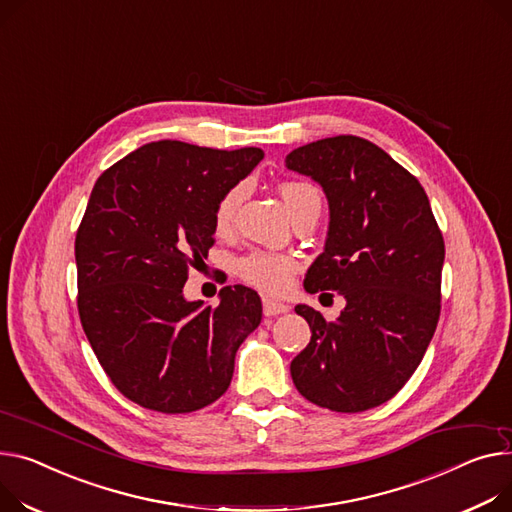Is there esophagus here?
I'll list each match as a JSON object with an SVG mask.
<instances>
[{
  "mask_svg": "<svg viewBox=\"0 0 512 512\" xmlns=\"http://www.w3.org/2000/svg\"><path fill=\"white\" fill-rule=\"evenodd\" d=\"M288 309H290V306L284 304V302L263 298V313H265V317H276V315L288 313Z\"/></svg>",
  "mask_w": 512,
  "mask_h": 512,
  "instance_id": "obj_1",
  "label": "esophagus"
}]
</instances>
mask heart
<instances>
[{
  "label": "heart",
  "mask_w": 512,
  "mask_h": 512,
  "mask_svg": "<svg viewBox=\"0 0 512 512\" xmlns=\"http://www.w3.org/2000/svg\"><path fill=\"white\" fill-rule=\"evenodd\" d=\"M280 195L286 203L290 214H296L304 203L319 201L321 195L315 185L304 181H286L280 185ZM245 197V187L234 185L228 189L216 203L214 210V224L218 230H228L234 222L236 210L241 206ZM298 269V261L290 255H280L271 251H255L247 255L241 263H238V271L241 276L253 284L255 288L267 292V294H282L292 286V278Z\"/></svg>",
  "instance_id": "obj_1"
}]
</instances>
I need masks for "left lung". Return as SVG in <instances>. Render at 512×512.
Masks as SVG:
<instances>
[{"instance_id":"obj_1","label":"left lung","mask_w":512,"mask_h":512,"mask_svg":"<svg viewBox=\"0 0 512 512\" xmlns=\"http://www.w3.org/2000/svg\"><path fill=\"white\" fill-rule=\"evenodd\" d=\"M286 166L317 181L329 201L325 249L304 290L346 298L335 321L296 304L311 342L290 364L292 381L319 407L364 412L389 401L426 354L440 317L445 241L418 179L368 140L306 144Z\"/></svg>"}]
</instances>
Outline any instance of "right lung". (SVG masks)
<instances>
[{
    "instance_id": "1",
    "label": "right lung",
    "mask_w": 512,
    "mask_h": 512,
    "mask_svg": "<svg viewBox=\"0 0 512 512\" xmlns=\"http://www.w3.org/2000/svg\"><path fill=\"white\" fill-rule=\"evenodd\" d=\"M261 148L152 142L102 173L76 234L78 311L111 383L133 403L189 414L222 397L236 350L261 323V298L224 286L220 304L183 286L214 245L218 199Z\"/></svg>"
}]
</instances>
